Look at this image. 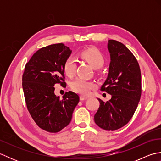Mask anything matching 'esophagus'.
Listing matches in <instances>:
<instances>
[{"label":"esophagus","mask_w":161,"mask_h":161,"mask_svg":"<svg viewBox=\"0 0 161 161\" xmlns=\"http://www.w3.org/2000/svg\"><path fill=\"white\" fill-rule=\"evenodd\" d=\"M87 97H85V96H82V95H81L80 96V100L81 101H83V100H87Z\"/></svg>","instance_id":"34e87169"}]
</instances>
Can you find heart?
<instances>
[{
    "mask_svg": "<svg viewBox=\"0 0 161 161\" xmlns=\"http://www.w3.org/2000/svg\"><path fill=\"white\" fill-rule=\"evenodd\" d=\"M80 56L89 63L91 66L94 68H101L104 64V58L102 54L98 49L95 47H89L84 49L80 53ZM76 68V61L73 57H70L65 60L63 69L65 74L68 76H73ZM71 88L77 93L84 95H87L90 93L91 89L96 86L93 81L84 80V79L77 78L72 81Z\"/></svg>",
    "mask_w": 161,
    "mask_h": 161,
    "instance_id": "b5f03b06",
    "label": "heart"
}]
</instances>
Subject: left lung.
Here are the masks:
<instances>
[{
    "instance_id": "1",
    "label": "left lung",
    "mask_w": 161,
    "mask_h": 161,
    "mask_svg": "<svg viewBox=\"0 0 161 161\" xmlns=\"http://www.w3.org/2000/svg\"><path fill=\"white\" fill-rule=\"evenodd\" d=\"M111 62L108 75L100 88L111 95L94 115L96 125L107 131H115L127 124L137 108L141 96V73L137 59L124 44L108 40Z\"/></svg>"
}]
</instances>
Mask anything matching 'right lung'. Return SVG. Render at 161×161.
<instances>
[{"mask_svg":"<svg viewBox=\"0 0 161 161\" xmlns=\"http://www.w3.org/2000/svg\"><path fill=\"white\" fill-rule=\"evenodd\" d=\"M71 52L63 43L43 47L33 54L23 74L27 108L36 125L47 132H59L69 125L80 101L72 91L62 99L54 94V85L66 84L63 65Z\"/></svg>","mask_w":161,"mask_h":161,"instance_id":"add662e5","label":"right lung"}]
</instances>
